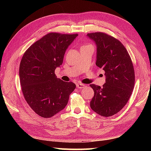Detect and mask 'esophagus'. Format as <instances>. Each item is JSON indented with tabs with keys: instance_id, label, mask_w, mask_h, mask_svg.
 Listing matches in <instances>:
<instances>
[{
	"instance_id": "34e87169",
	"label": "esophagus",
	"mask_w": 151,
	"mask_h": 151,
	"mask_svg": "<svg viewBox=\"0 0 151 151\" xmlns=\"http://www.w3.org/2000/svg\"><path fill=\"white\" fill-rule=\"evenodd\" d=\"M76 88H79V89H81V88H85V85H84V84H82V83H77L76 84Z\"/></svg>"
}]
</instances>
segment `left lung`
<instances>
[{
	"label": "left lung",
	"instance_id": "8db88e82",
	"mask_svg": "<svg viewBox=\"0 0 151 151\" xmlns=\"http://www.w3.org/2000/svg\"><path fill=\"white\" fill-rule=\"evenodd\" d=\"M96 47V65L105 72L103 87L92 84L94 96L90 106L103 116H111L126 105L133 91L134 71L131 58L124 45L103 32L88 33Z\"/></svg>",
	"mask_w": 151,
	"mask_h": 151
}]
</instances>
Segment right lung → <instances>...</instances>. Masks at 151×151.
<instances>
[{
    "label": "right lung",
    "mask_w": 151,
    "mask_h": 151,
    "mask_svg": "<svg viewBox=\"0 0 151 151\" xmlns=\"http://www.w3.org/2000/svg\"><path fill=\"white\" fill-rule=\"evenodd\" d=\"M78 35L48 33L32 44L20 61L19 76L27 103L43 118H50L65 108L76 85L55 74L63 64L68 47Z\"/></svg>",
    "instance_id": "add662e5"
}]
</instances>
